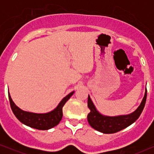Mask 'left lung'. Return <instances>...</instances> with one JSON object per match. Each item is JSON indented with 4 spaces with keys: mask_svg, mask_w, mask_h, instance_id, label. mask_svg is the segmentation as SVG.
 Masks as SVG:
<instances>
[{
    "mask_svg": "<svg viewBox=\"0 0 154 154\" xmlns=\"http://www.w3.org/2000/svg\"><path fill=\"white\" fill-rule=\"evenodd\" d=\"M146 88L144 97L137 109L128 115L118 116H106L98 112L90 97L88 95V106L90 112L88 115V121L92 128L104 134H112L125 129L135 122L142 113L146 100Z\"/></svg>",
    "mask_w": 154,
    "mask_h": 154,
    "instance_id": "8db88e82",
    "label": "left lung"
}]
</instances>
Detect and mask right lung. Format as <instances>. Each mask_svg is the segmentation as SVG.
I'll return each mask as SVG.
<instances>
[{
  "label": "right lung",
  "instance_id": "obj_1",
  "mask_svg": "<svg viewBox=\"0 0 154 154\" xmlns=\"http://www.w3.org/2000/svg\"><path fill=\"white\" fill-rule=\"evenodd\" d=\"M73 93L74 91L69 93L61 101L53 111L46 113H35L23 111L16 106L12 101L10 93H8V97L12 112L21 123L35 129L45 130L58 125L63 116V106Z\"/></svg>",
  "mask_w": 154,
  "mask_h": 154
}]
</instances>
